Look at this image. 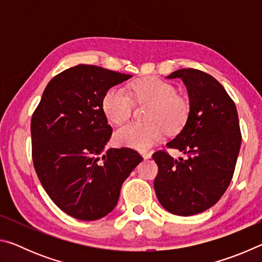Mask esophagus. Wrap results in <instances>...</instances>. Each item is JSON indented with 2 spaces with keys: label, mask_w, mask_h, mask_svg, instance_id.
Returning <instances> with one entry per match:
<instances>
[{
  "label": "esophagus",
  "mask_w": 262,
  "mask_h": 262,
  "mask_svg": "<svg viewBox=\"0 0 262 262\" xmlns=\"http://www.w3.org/2000/svg\"><path fill=\"white\" fill-rule=\"evenodd\" d=\"M141 155H142V157H143L144 159L151 158V154H150V152H142Z\"/></svg>",
  "instance_id": "34e87169"
}]
</instances>
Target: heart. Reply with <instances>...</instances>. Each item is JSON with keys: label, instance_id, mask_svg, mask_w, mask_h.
Here are the masks:
<instances>
[{"label": "heart", "instance_id": "heart-1", "mask_svg": "<svg viewBox=\"0 0 262 262\" xmlns=\"http://www.w3.org/2000/svg\"><path fill=\"white\" fill-rule=\"evenodd\" d=\"M132 90L137 101L150 104L145 117L148 122H129L119 128L114 134L118 144L143 151L162 139L164 129L173 133L185 123L187 101L176 94L172 84L157 77H144L133 83ZM101 110L110 122L119 125L130 117L133 103L125 89L112 86L105 92Z\"/></svg>", "mask_w": 262, "mask_h": 262}]
</instances>
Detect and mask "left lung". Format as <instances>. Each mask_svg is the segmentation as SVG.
Returning a JSON list of instances; mask_svg holds the SVG:
<instances>
[{"label": "left lung", "instance_id": "8db88e82", "mask_svg": "<svg viewBox=\"0 0 262 262\" xmlns=\"http://www.w3.org/2000/svg\"><path fill=\"white\" fill-rule=\"evenodd\" d=\"M166 78H180L189 99L185 125L166 147L187 158L155 152L158 174L154 187L167 211L190 216L209 209L229 187L242 143L238 113L225 89L210 75L179 69Z\"/></svg>", "mask_w": 262, "mask_h": 262}]
</instances>
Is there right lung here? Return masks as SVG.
I'll return each instance as SVG.
<instances>
[{
  "label": "right lung",
  "mask_w": 262,
  "mask_h": 262,
  "mask_svg": "<svg viewBox=\"0 0 262 262\" xmlns=\"http://www.w3.org/2000/svg\"><path fill=\"white\" fill-rule=\"evenodd\" d=\"M130 77L97 66H75L51 79L32 115L38 178L53 202L77 220L110 214L123 181L143 161L129 148L106 150L112 127L101 100L110 88Z\"/></svg>",
  "instance_id": "obj_1"
}]
</instances>
